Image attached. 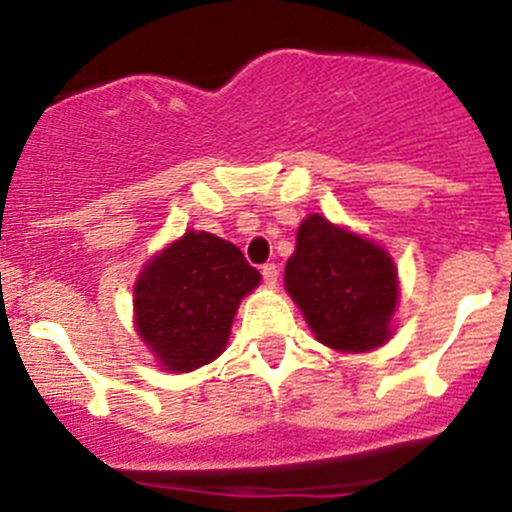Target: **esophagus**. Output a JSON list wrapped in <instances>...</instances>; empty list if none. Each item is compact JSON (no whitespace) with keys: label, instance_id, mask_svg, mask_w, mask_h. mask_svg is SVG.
I'll use <instances>...</instances> for the list:
<instances>
[{"label":"esophagus","instance_id":"esophagus-1","mask_svg":"<svg viewBox=\"0 0 512 512\" xmlns=\"http://www.w3.org/2000/svg\"><path fill=\"white\" fill-rule=\"evenodd\" d=\"M262 277H265V282L270 287L277 285V280H280V270H277L275 262H267V265H262Z\"/></svg>","mask_w":512,"mask_h":512}]
</instances>
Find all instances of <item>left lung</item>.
<instances>
[{
  "instance_id": "8db88e82",
  "label": "left lung",
  "mask_w": 512,
  "mask_h": 512,
  "mask_svg": "<svg viewBox=\"0 0 512 512\" xmlns=\"http://www.w3.org/2000/svg\"><path fill=\"white\" fill-rule=\"evenodd\" d=\"M285 289L314 339L334 352H371L394 337L401 294L394 257L319 213L299 225Z\"/></svg>"
}]
</instances>
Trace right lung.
<instances>
[{
  "label": "right lung",
  "instance_id": "add662e5",
  "mask_svg": "<svg viewBox=\"0 0 512 512\" xmlns=\"http://www.w3.org/2000/svg\"><path fill=\"white\" fill-rule=\"evenodd\" d=\"M232 242L188 230L138 272L133 327L168 374H188L225 352L242 297L260 285Z\"/></svg>",
  "mask_w": 512,
  "mask_h": 512
}]
</instances>
